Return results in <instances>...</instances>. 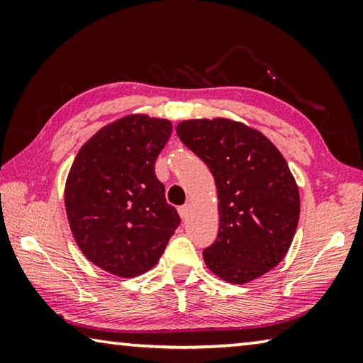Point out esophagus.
Returning <instances> with one entry per match:
<instances>
[{"mask_svg":"<svg viewBox=\"0 0 363 363\" xmlns=\"http://www.w3.org/2000/svg\"><path fill=\"white\" fill-rule=\"evenodd\" d=\"M179 216L182 218V219H187L189 218V214H190V206L189 205H184V206H179Z\"/></svg>","mask_w":363,"mask_h":363,"instance_id":"obj_1","label":"esophagus"}]
</instances>
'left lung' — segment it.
<instances>
[{
	"label": "left lung",
	"mask_w": 363,
	"mask_h": 363,
	"mask_svg": "<svg viewBox=\"0 0 363 363\" xmlns=\"http://www.w3.org/2000/svg\"><path fill=\"white\" fill-rule=\"evenodd\" d=\"M176 133L216 184L219 232L203 251L206 267L243 285L279 266L301 211L298 184L280 150L261 131L220 116L184 120Z\"/></svg>",
	"instance_id": "left-lung-1"
}]
</instances>
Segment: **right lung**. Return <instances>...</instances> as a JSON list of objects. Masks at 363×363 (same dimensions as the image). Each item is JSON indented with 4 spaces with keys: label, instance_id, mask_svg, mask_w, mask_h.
<instances>
[{
    "label": "right lung",
    "instance_id": "add662e5",
    "mask_svg": "<svg viewBox=\"0 0 363 363\" xmlns=\"http://www.w3.org/2000/svg\"><path fill=\"white\" fill-rule=\"evenodd\" d=\"M173 123L131 113L108 123L78 150L65 181L72 235L86 259L121 279L155 267L181 223L155 176Z\"/></svg>",
    "mask_w": 363,
    "mask_h": 363
}]
</instances>
